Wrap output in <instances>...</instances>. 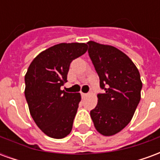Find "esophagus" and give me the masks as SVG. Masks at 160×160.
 I'll return each mask as SVG.
<instances>
[{
  "label": "esophagus",
  "instance_id": "1",
  "mask_svg": "<svg viewBox=\"0 0 160 160\" xmlns=\"http://www.w3.org/2000/svg\"><path fill=\"white\" fill-rule=\"evenodd\" d=\"M81 96H82V98L87 97V93H83V92H81Z\"/></svg>",
  "mask_w": 160,
  "mask_h": 160
}]
</instances>
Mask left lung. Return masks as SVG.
I'll return each instance as SVG.
<instances>
[{"mask_svg":"<svg viewBox=\"0 0 160 160\" xmlns=\"http://www.w3.org/2000/svg\"><path fill=\"white\" fill-rule=\"evenodd\" d=\"M88 54L104 93L90 112L94 126L106 136L120 132L131 121L141 100L140 73L129 57L113 46L89 41Z\"/></svg>","mask_w":160,"mask_h":160,"instance_id":"obj_1","label":"left lung"}]
</instances>
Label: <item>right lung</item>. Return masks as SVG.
Returning a JSON list of instances; mask_svg holds the SVG:
<instances>
[{
	"instance_id": "right-lung-1",
	"label": "right lung",
	"mask_w": 160,
	"mask_h": 160,
	"mask_svg": "<svg viewBox=\"0 0 160 160\" xmlns=\"http://www.w3.org/2000/svg\"><path fill=\"white\" fill-rule=\"evenodd\" d=\"M87 50L86 43H59L40 53L28 68L26 102L38 127L49 137L62 139L72 130L81 97L61 87L67 82L70 63Z\"/></svg>"
}]
</instances>
